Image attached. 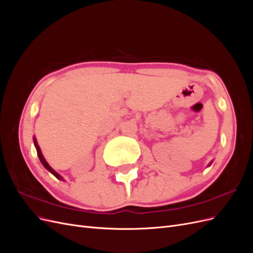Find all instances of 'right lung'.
<instances>
[{
	"label": "right lung",
	"mask_w": 253,
	"mask_h": 253,
	"mask_svg": "<svg viewBox=\"0 0 253 253\" xmlns=\"http://www.w3.org/2000/svg\"><path fill=\"white\" fill-rule=\"evenodd\" d=\"M34 143H35V147H36V149H37V154H38V156H39L40 162H41V164L44 166L45 169L48 170V171H49L53 176H56V177H57L58 179H60V180H64L62 176H61L59 173H57L55 170H53L52 168L47 164L46 160H45V158L43 157V155H42V152H41V149H40V147H39V144H38V142H37L36 137H34Z\"/></svg>",
	"instance_id": "add662e5"
}]
</instances>
